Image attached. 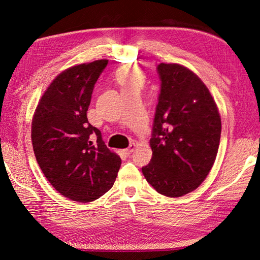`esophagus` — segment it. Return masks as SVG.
I'll return each mask as SVG.
<instances>
[{
    "mask_svg": "<svg viewBox=\"0 0 260 260\" xmlns=\"http://www.w3.org/2000/svg\"><path fill=\"white\" fill-rule=\"evenodd\" d=\"M137 147V144L136 143H131L130 145H129V147H127L125 149H123V152H124V154L125 155H130L133 151H135V148Z\"/></svg>",
    "mask_w": 260,
    "mask_h": 260,
    "instance_id": "esophagus-1",
    "label": "esophagus"
}]
</instances>
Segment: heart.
Returning a JSON list of instances; mask_svg holds the SVG:
<instances>
[{
    "instance_id": "1",
    "label": "heart",
    "mask_w": 260,
    "mask_h": 260,
    "mask_svg": "<svg viewBox=\"0 0 260 260\" xmlns=\"http://www.w3.org/2000/svg\"><path fill=\"white\" fill-rule=\"evenodd\" d=\"M116 78L122 91L132 88H141L144 82L143 74L136 68H121L118 70Z\"/></svg>"
}]
</instances>
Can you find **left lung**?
Wrapping results in <instances>:
<instances>
[{
	"mask_svg": "<svg viewBox=\"0 0 260 260\" xmlns=\"http://www.w3.org/2000/svg\"><path fill=\"white\" fill-rule=\"evenodd\" d=\"M160 93L152 138L153 156L142 167L159 194L179 198L198 188L215 162L221 119L207 86L178 64L157 66Z\"/></svg>",
	"mask_w": 260,
	"mask_h": 260,
	"instance_id": "obj_1",
	"label": "left lung"
}]
</instances>
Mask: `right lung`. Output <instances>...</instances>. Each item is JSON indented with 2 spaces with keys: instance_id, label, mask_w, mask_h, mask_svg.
<instances>
[{
  "instance_id": "obj_1",
  "label": "right lung",
  "mask_w": 260,
  "mask_h": 260,
  "mask_svg": "<svg viewBox=\"0 0 260 260\" xmlns=\"http://www.w3.org/2000/svg\"><path fill=\"white\" fill-rule=\"evenodd\" d=\"M107 64L100 59L59 74L32 119L31 140L43 175L57 192L80 203L95 201L111 190L121 165L86 117L94 85Z\"/></svg>"
}]
</instances>
